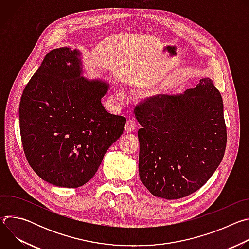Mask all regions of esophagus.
<instances>
[{
  "label": "esophagus",
  "instance_id": "34e87169",
  "mask_svg": "<svg viewBox=\"0 0 249 249\" xmlns=\"http://www.w3.org/2000/svg\"><path fill=\"white\" fill-rule=\"evenodd\" d=\"M136 130V123L133 120H128L125 125V132L126 133H132Z\"/></svg>",
  "mask_w": 249,
  "mask_h": 249
}]
</instances>
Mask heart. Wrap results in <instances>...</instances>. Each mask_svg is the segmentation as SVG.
Masks as SVG:
<instances>
[{
  "instance_id": "heart-1",
  "label": "heart",
  "mask_w": 249,
  "mask_h": 249,
  "mask_svg": "<svg viewBox=\"0 0 249 249\" xmlns=\"http://www.w3.org/2000/svg\"><path fill=\"white\" fill-rule=\"evenodd\" d=\"M117 94H118V96H123L124 95V91H123V89H118V92H117Z\"/></svg>"
}]
</instances>
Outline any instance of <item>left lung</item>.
Wrapping results in <instances>:
<instances>
[{
  "instance_id": "left-lung-1",
  "label": "left lung",
  "mask_w": 249,
  "mask_h": 249,
  "mask_svg": "<svg viewBox=\"0 0 249 249\" xmlns=\"http://www.w3.org/2000/svg\"><path fill=\"white\" fill-rule=\"evenodd\" d=\"M142 126L140 179L156 197L174 200L200 189L226 151L223 98L205 78L184 94H159L135 107Z\"/></svg>"
}]
</instances>
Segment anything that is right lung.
Returning <instances> with one entry per match:
<instances>
[{
	"label": "right lung",
	"mask_w": 249,
	"mask_h": 249,
	"mask_svg": "<svg viewBox=\"0 0 249 249\" xmlns=\"http://www.w3.org/2000/svg\"><path fill=\"white\" fill-rule=\"evenodd\" d=\"M82 75L79 50L54 49L25 86L19 102L26 160L43 180L59 187L77 188L89 181L126 123L101 103L108 83Z\"/></svg>",
	"instance_id": "add662e5"
}]
</instances>
